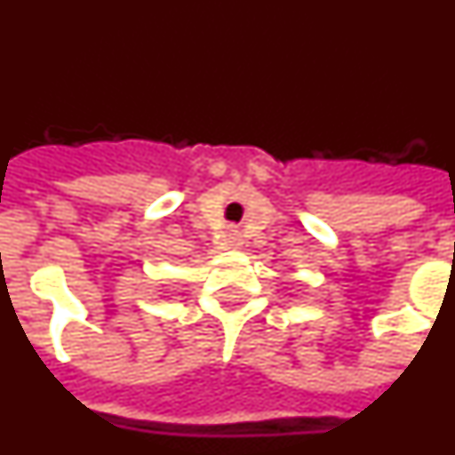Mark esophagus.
I'll use <instances>...</instances> for the list:
<instances>
[{
    "mask_svg": "<svg viewBox=\"0 0 455 455\" xmlns=\"http://www.w3.org/2000/svg\"><path fill=\"white\" fill-rule=\"evenodd\" d=\"M243 241H241V235L239 230H228L223 235V239H220V246L223 248H239Z\"/></svg>",
    "mask_w": 455,
    "mask_h": 455,
    "instance_id": "esophagus-1",
    "label": "esophagus"
}]
</instances>
